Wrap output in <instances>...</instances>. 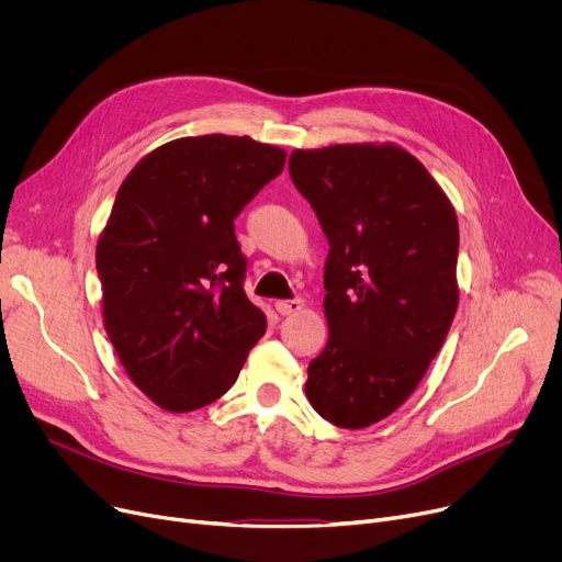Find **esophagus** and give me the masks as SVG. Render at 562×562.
Here are the masks:
<instances>
[{
  "mask_svg": "<svg viewBox=\"0 0 562 562\" xmlns=\"http://www.w3.org/2000/svg\"><path fill=\"white\" fill-rule=\"evenodd\" d=\"M276 310L278 314L282 316H289V314H296L303 310V301L301 299H289V301H278L276 303Z\"/></svg>",
  "mask_w": 562,
  "mask_h": 562,
  "instance_id": "34e87169",
  "label": "esophagus"
}]
</instances>
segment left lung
<instances>
[{
  "label": "left lung",
  "instance_id": "1",
  "mask_svg": "<svg viewBox=\"0 0 562 562\" xmlns=\"http://www.w3.org/2000/svg\"><path fill=\"white\" fill-rule=\"evenodd\" d=\"M289 175L330 244V337L305 392L323 419L367 428L417 390L449 335L458 218L428 170L394 145L296 150Z\"/></svg>",
  "mask_w": 562,
  "mask_h": 562
}]
</instances>
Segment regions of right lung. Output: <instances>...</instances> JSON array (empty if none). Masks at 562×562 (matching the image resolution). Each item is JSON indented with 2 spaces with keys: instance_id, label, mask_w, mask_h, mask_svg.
Wrapping results in <instances>:
<instances>
[{
  "instance_id": "right-lung-1",
  "label": "right lung",
  "mask_w": 562,
  "mask_h": 562,
  "mask_svg": "<svg viewBox=\"0 0 562 562\" xmlns=\"http://www.w3.org/2000/svg\"><path fill=\"white\" fill-rule=\"evenodd\" d=\"M286 153L250 136L177 138L136 164L98 241L106 335L136 387L191 412L239 378L266 316L248 301L234 218Z\"/></svg>"
}]
</instances>
